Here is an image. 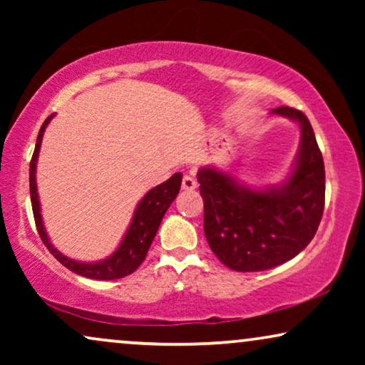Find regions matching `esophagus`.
<instances>
[{
	"label": "esophagus",
	"mask_w": 365,
	"mask_h": 365,
	"mask_svg": "<svg viewBox=\"0 0 365 365\" xmlns=\"http://www.w3.org/2000/svg\"><path fill=\"white\" fill-rule=\"evenodd\" d=\"M196 187H197V182L192 176H184L182 178V189H184V191H194Z\"/></svg>",
	"instance_id": "34e87169"
}]
</instances>
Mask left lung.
Masks as SVG:
<instances>
[{
  "label": "left lung",
  "instance_id": "left-lung-1",
  "mask_svg": "<svg viewBox=\"0 0 365 365\" xmlns=\"http://www.w3.org/2000/svg\"><path fill=\"white\" fill-rule=\"evenodd\" d=\"M271 113L301 128L296 163L282 182L254 189L214 166L197 171L209 247L224 266L239 272L291 261L312 241L324 212L326 171L311 123L289 106Z\"/></svg>",
  "mask_w": 365,
  "mask_h": 365
}]
</instances>
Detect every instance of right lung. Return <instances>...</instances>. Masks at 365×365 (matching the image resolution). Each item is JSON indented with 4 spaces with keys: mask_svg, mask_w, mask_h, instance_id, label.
I'll return each instance as SVG.
<instances>
[{
    "mask_svg": "<svg viewBox=\"0 0 365 365\" xmlns=\"http://www.w3.org/2000/svg\"><path fill=\"white\" fill-rule=\"evenodd\" d=\"M54 114L46 118V121L43 123L41 129H39L38 139H36V148H34L31 163H29V192H31V206L34 214V222H36L39 237L44 242V246L48 247V251L63 264L64 267H68L69 271L74 274H79L83 277L89 279H98V281H113V279H121L124 276H129L136 269L141 266L146 254L149 251L154 236H156L159 224H161L164 214H166L168 207L171 206L174 199L179 194L181 189L182 174L176 173L173 174L168 181H164L159 186L149 189L144 194V197L139 201L134 216L131 219L126 234H124L121 244L114 251L111 256L103 259V261L96 262H81L69 259L58 251L49 241L46 229L43 224L41 216V206H39V197H38V187H36V164H38V154L39 148H41L43 134L44 129L51 121Z\"/></svg>",
    "mask_w": 365,
    "mask_h": 365,
    "instance_id": "add662e5",
    "label": "right lung"
}]
</instances>
